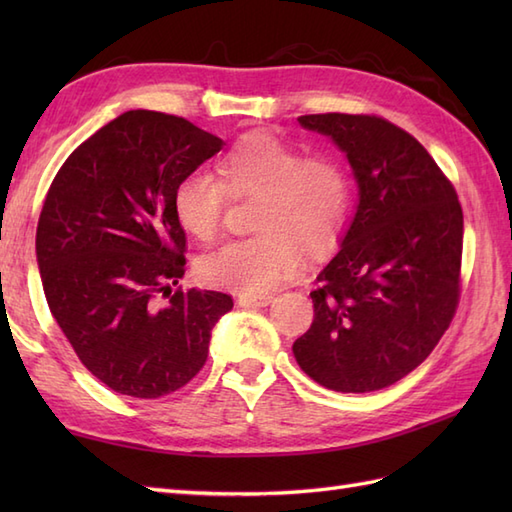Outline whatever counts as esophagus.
<instances>
[{
	"instance_id": "esophagus-1",
	"label": "esophagus",
	"mask_w": 512,
	"mask_h": 512,
	"mask_svg": "<svg viewBox=\"0 0 512 512\" xmlns=\"http://www.w3.org/2000/svg\"><path fill=\"white\" fill-rule=\"evenodd\" d=\"M270 301H273L270 295H239L237 297V303L242 308H264Z\"/></svg>"
}]
</instances>
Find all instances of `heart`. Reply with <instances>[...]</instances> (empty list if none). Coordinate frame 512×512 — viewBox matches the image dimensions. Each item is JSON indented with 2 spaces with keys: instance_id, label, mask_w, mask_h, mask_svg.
<instances>
[{
  "instance_id": "b5f03b06",
  "label": "heart",
  "mask_w": 512,
  "mask_h": 512,
  "mask_svg": "<svg viewBox=\"0 0 512 512\" xmlns=\"http://www.w3.org/2000/svg\"><path fill=\"white\" fill-rule=\"evenodd\" d=\"M215 171L217 178L206 171L180 178L171 198L178 224L209 242L220 231L228 195L257 198V235L202 257L198 270L209 286L264 295L301 273V248L321 255L339 244L352 206L350 176L339 158L301 156L281 138L255 132L228 147Z\"/></svg>"
}]
</instances>
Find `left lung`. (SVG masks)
<instances>
[{
  "instance_id": "8db88e82",
  "label": "left lung",
  "mask_w": 512,
  "mask_h": 512,
  "mask_svg": "<svg viewBox=\"0 0 512 512\" xmlns=\"http://www.w3.org/2000/svg\"><path fill=\"white\" fill-rule=\"evenodd\" d=\"M350 162L358 204L310 292L314 321L292 352L319 385L365 394L398 383L458 308L464 217L453 184L416 138L378 116L310 114Z\"/></svg>"
}]
</instances>
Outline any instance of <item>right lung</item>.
I'll list each match as a JSON object with an SVG mask.
<instances>
[{"label":"right lung","mask_w":512,"mask_h":512,"mask_svg":"<svg viewBox=\"0 0 512 512\" xmlns=\"http://www.w3.org/2000/svg\"><path fill=\"white\" fill-rule=\"evenodd\" d=\"M222 145L187 118L132 110L76 147L50 184L37 224L43 292L81 363L116 394L187 385L233 308L224 292L173 290L187 264L173 189Z\"/></svg>","instance_id":"1"}]
</instances>
